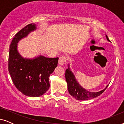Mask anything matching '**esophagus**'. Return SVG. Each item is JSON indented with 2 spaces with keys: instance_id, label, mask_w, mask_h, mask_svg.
<instances>
[{
  "instance_id": "esophagus-1",
  "label": "esophagus",
  "mask_w": 124,
  "mask_h": 124,
  "mask_svg": "<svg viewBox=\"0 0 124 124\" xmlns=\"http://www.w3.org/2000/svg\"><path fill=\"white\" fill-rule=\"evenodd\" d=\"M67 62V57L64 56L60 57L59 60V64L60 65H63Z\"/></svg>"
}]
</instances>
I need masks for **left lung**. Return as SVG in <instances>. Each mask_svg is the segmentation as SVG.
I'll return each instance as SVG.
<instances>
[{
  "label": "left lung",
  "instance_id": "left-lung-1",
  "mask_svg": "<svg viewBox=\"0 0 124 124\" xmlns=\"http://www.w3.org/2000/svg\"><path fill=\"white\" fill-rule=\"evenodd\" d=\"M106 37L108 41H110L107 35ZM65 79L68 84V90L69 93L70 95L73 96L78 101H87L97 97L102 94L108 86H107L104 90L96 93L90 92L86 90L77 82L75 77L70 71L69 68L65 70Z\"/></svg>",
  "mask_w": 124,
  "mask_h": 124
}]
</instances>
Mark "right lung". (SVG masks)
<instances>
[{
    "mask_svg": "<svg viewBox=\"0 0 124 124\" xmlns=\"http://www.w3.org/2000/svg\"><path fill=\"white\" fill-rule=\"evenodd\" d=\"M36 27L30 23L20 30L10 44L8 71L13 84L23 95L38 97L50 87L49 77L57 66L59 57L48 58L40 56L33 60L22 57L17 50V43Z\"/></svg>",
    "mask_w": 124,
    "mask_h": 124,
    "instance_id": "add662e5",
    "label": "right lung"
}]
</instances>
